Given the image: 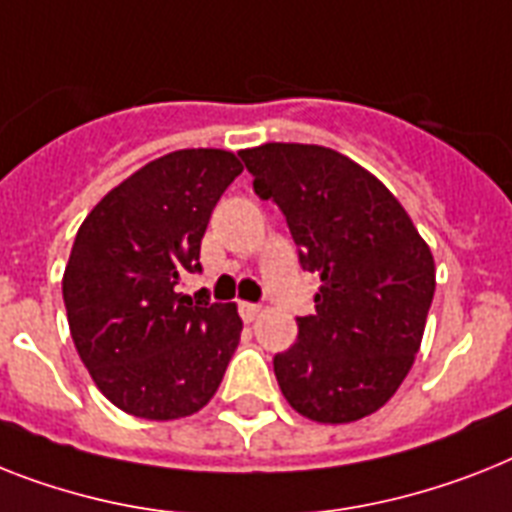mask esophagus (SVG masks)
Returning a JSON list of instances; mask_svg holds the SVG:
<instances>
[{
	"label": "esophagus",
	"mask_w": 512,
	"mask_h": 512,
	"mask_svg": "<svg viewBox=\"0 0 512 512\" xmlns=\"http://www.w3.org/2000/svg\"><path fill=\"white\" fill-rule=\"evenodd\" d=\"M239 313H242L244 321L252 323L257 318V315L263 313V310H260V305H252V302H242V305H239Z\"/></svg>",
	"instance_id": "obj_1"
}]
</instances>
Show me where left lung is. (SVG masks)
<instances>
[{
  "label": "left lung",
  "instance_id": "obj_1",
  "mask_svg": "<svg viewBox=\"0 0 512 512\" xmlns=\"http://www.w3.org/2000/svg\"><path fill=\"white\" fill-rule=\"evenodd\" d=\"M260 199L276 202L299 265L321 276L315 315L273 357L286 402L310 421L376 413L405 381L434 299V257L376 176L318 144L242 149Z\"/></svg>",
  "mask_w": 512,
  "mask_h": 512
}]
</instances>
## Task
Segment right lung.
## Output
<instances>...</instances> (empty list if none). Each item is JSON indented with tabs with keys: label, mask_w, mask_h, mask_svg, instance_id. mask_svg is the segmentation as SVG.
I'll return each mask as SVG.
<instances>
[{
	"label": "right lung",
	"mask_w": 512,
	"mask_h": 512,
	"mask_svg": "<svg viewBox=\"0 0 512 512\" xmlns=\"http://www.w3.org/2000/svg\"><path fill=\"white\" fill-rule=\"evenodd\" d=\"M242 162L223 149H178L107 194L76 234L62 299L70 336L94 384L147 421L197 413L218 392L242 318L207 289L181 294L202 273L199 244Z\"/></svg>",
	"instance_id": "add662e5"
}]
</instances>
